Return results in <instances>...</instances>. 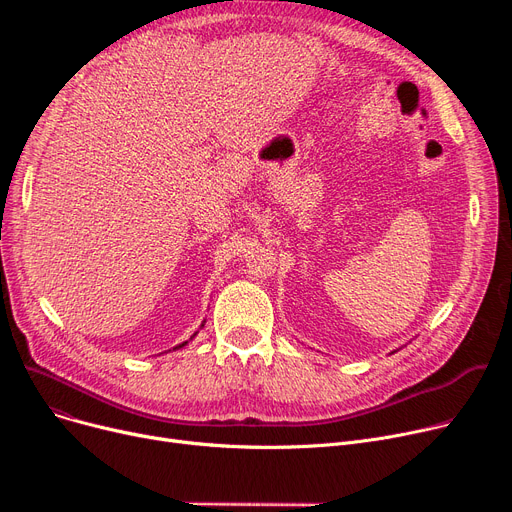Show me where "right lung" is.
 Listing matches in <instances>:
<instances>
[{
  "mask_svg": "<svg viewBox=\"0 0 512 512\" xmlns=\"http://www.w3.org/2000/svg\"><path fill=\"white\" fill-rule=\"evenodd\" d=\"M184 344H186V342H182V344H178V346H176V348H182V346H184Z\"/></svg>",
  "mask_w": 512,
  "mask_h": 512,
  "instance_id": "right-lung-1",
  "label": "right lung"
}]
</instances>
